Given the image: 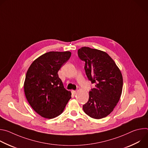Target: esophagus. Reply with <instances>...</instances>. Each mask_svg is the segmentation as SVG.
I'll list each match as a JSON object with an SVG mask.
<instances>
[{"label": "esophagus", "mask_w": 148, "mask_h": 148, "mask_svg": "<svg viewBox=\"0 0 148 148\" xmlns=\"http://www.w3.org/2000/svg\"><path fill=\"white\" fill-rule=\"evenodd\" d=\"M72 93L73 94H76L77 93V91H75V90H72Z\"/></svg>", "instance_id": "esophagus-1"}]
</instances>
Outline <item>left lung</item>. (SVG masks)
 <instances>
[{"mask_svg":"<svg viewBox=\"0 0 148 148\" xmlns=\"http://www.w3.org/2000/svg\"><path fill=\"white\" fill-rule=\"evenodd\" d=\"M78 54L85 61L84 69L88 78L95 83V87L89 92L88 102L83 105V110L94 119L106 117L113 111L121 98L122 73L105 51L83 47L78 50Z\"/></svg>","mask_w":148,"mask_h":148,"instance_id":"obj_1","label":"left lung"}]
</instances>
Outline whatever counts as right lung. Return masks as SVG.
<instances>
[{"instance_id":"obj_1","label":"right lung","mask_w":148,"mask_h":148,"mask_svg":"<svg viewBox=\"0 0 148 148\" xmlns=\"http://www.w3.org/2000/svg\"><path fill=\"white\" fill-rule=\"evenodd\" d=\"M70 51H50L36 58L29 67L24 91L32 108L41 116L53 119L64 111L71 98L57 74L69 60Z\"/></svg>"}]
</instances>
